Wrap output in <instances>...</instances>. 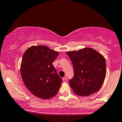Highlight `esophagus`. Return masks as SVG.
I'll list each match as a JSON object with an SVG mask.
<instances>
[{
	"instance_id": "34e87169",
	"label": "esophagus",
	"mask_w": 122,
	"mask_h": 122,
	"mask_svg": "<svg viewBox=\"0 0 122 122\" xmlns=\"http://www.w3.org/2000/svg\"><path fill=\"white\" fill-rule=\"evenodd\" d=\"M62 80L64 82H66L67 81V79L66 77H63L62 78Z\"/></svg>"
}]
</instances>
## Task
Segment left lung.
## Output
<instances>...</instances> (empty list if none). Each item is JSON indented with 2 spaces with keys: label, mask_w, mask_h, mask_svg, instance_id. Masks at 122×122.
<instances>
[{
  "label": "left lung",
  "mask_w": 122,
  "mask_h": 122,
  "mask_svg": "<svg viewBox=\"0 0 122 122\" xmlns=\"http://www.w3.org/2000/svg\"><path fill=\"white\" fill-rule=\"evenodd\" d=\"M73 66L74 76L69 85L75 94L87 96L100 89L106 75V63L103 55L90 47L67 51Z\"/></svg>",
  "instance_id": "obj_1"
}]
</instances>
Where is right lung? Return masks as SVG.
<instances>
[{
	"label": "right lung",
	"instance_id": "1",
	"mask_svg": "<svg viewBox=\"0 0 122 122\" xmlns=\"http://www.w3.org/2000/svg\"><path fill=\"white\" fill-rule=\"evenodd\" d=\"M58 55L46 46H31L23 54L20 74L25 86L34 96L48 99L56 96L62 80L52 62Z\"/></svg>",
	"mask_w": 122,
	"mask_h": 122
}]
</instances>
